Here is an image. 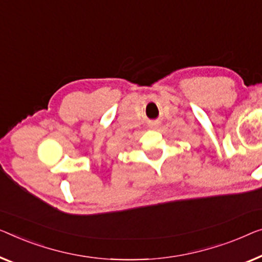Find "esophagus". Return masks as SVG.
Returning a JSON list of instances; mask_svg holds the SVG:
<instances>
[{
    "mask_svg": "<svg viewBox=\"0 0 262 262\" xmlns=\"http://www.w3.org/2000/svg\"><path fill=\"white\" fill-rule=\"evenodd\" d=\"M150 126H151V127H156V123H151Z\"/></svg>",
    "mask_w": 262,
    "mask_h": 262,
    "instance_id": "obj_1",
    "label": "esophagus"
}]
</instances>
